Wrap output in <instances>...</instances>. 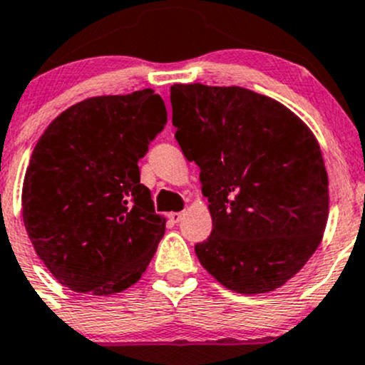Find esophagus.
I'll return each instance as SVG.
<instances>
[{"label":"esophagus","mask_w":365,"mask_h":365,"mask_svg":"<svg viewBox=\"0 0 365 365\" xmlns=\"http://www.w3.org/2000/svg\"><path fill=\"white\" fill-rule=\"evenodd\" d=\"M168 218H170V222L178 223L180 220L183 218V213H170V215H168Z\"/></svg>","instance_id":"esophagus-1"}]
</instances>
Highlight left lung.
I'll return each mask as SVG.
<instances>
[{
	"label": "left lung",
	"mask_w": 365,
	"mask_h": 365,
	"mask_svg": "<svg viewBox=\"0 0 365 365\" xmlns=\"http://www.w3.org/2000/svg\"><path fill=\"white\" fill-rule=\"evenodd\" d=\"M176 142L201 170L213 230L195 244L201 265L242 294L274 291L322 241L327 173L307 124L241 86H171Z\"/></svg>",
	"instance_id": "1"
}]
</instances>
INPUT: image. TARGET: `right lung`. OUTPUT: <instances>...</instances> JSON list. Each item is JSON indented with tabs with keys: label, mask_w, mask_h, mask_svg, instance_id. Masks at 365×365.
Masks as SVG:
<instances>
[{
	"label": "right lung",
	"mask_w": 365,
	"mask_h": 365,
	"mask_svg": "<svg viewBox=\"0 0 365 365\" xmlns=\"http://www.w3.org/2000/svg\"><path fill=\"white\" fill-rule=\"evenodd\" d=\"M149 90L83 100L51 121L24 178L22 216L36 253L62 286L107 296L142 277L166 220L138 161L164 130Z\"/></svg>",
	"instance_id": "1"
}]
</instances>
